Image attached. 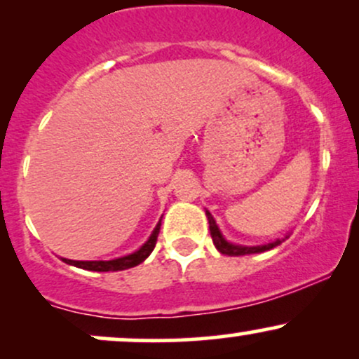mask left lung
Segmentation results:
<instances>
[{
    "instance_id": "left-lung-1",
    "label": "left lung",
    "mask_w": 359,
    "mask_h": 359,
    "mask_svg": "<svg viewBox=\"0 0 359 359\" xmlns=\"http://www.w3.org/2000/svg\"><path fill=\"white\" fill-rule=\"evenodd\" d=\"M205 216H208V221H209V231H211V238H212V243L214 246H216L217 251L222 255H228V257H241V255H253V253H262V251H269L271 248H275V246H278L280 243L285 241L290 234L285 238H282V240H277V241H271V243H266V245H259V246H241V245H233V243L226 241L224 236H222L219 228H217L216 221H214L212 214L209 211H205Z\"/></svg>"
}]
</instances>
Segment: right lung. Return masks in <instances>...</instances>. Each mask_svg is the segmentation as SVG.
Wrapping results in <instances>:
<instances>
[{
  "label": "right lung",
  "mask_w": 359,
  "mask_h": 359,
  "mask_svg": "<svg viewBox=\"0 0 359 359\" xmlns=\"http://www.w3.org/2000/svg\"><path fill=\"white\" fill-rule=\"evenodd\" d=\"M160 224H162V219H160L158 224L155 226V229L151 231L150 238H148L145 245H143L140 250L135 251V253L126 255V257L108 259V262H102V259H100V262H77V259H67V258H62V262L77 266V269H84L90 271H119V270L133 269V266H137L142 262H145V259L150 257L151 251H154L156 245V238H158V233H160Z\"/></svg>",
  "instance_id": "add662e5"
}]
</instances>
